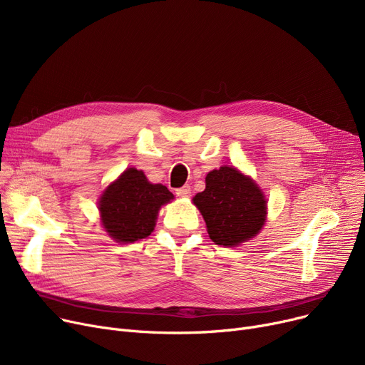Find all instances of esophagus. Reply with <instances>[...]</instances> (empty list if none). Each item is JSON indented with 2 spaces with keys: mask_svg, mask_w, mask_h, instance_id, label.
<instances>
[{
  "mask_svg": "<svg viewBox=\"0 0 365 365\" xmlns=\"http://www.w3.org/2000/svg\"><path fill=\"white\" fill-rule=\"evenodd\" d=\"M176 195L178 197H189L190 195V186L185 185V186L176 189Z\"/></svg>",
  "mask_w": 365,
  "mask_h": 365,
  "instance_id": "obj_1",
  "label": "esophagus"
}]
</instances>
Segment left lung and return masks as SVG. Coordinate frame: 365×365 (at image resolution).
I'll return each instance as SVG.
<instances>
[{
  "label": "left lung",
  "mask_w": 365,
  "mask_h": 365,
  "mask_svg": "<svg viewBox=\"0 0 365 365\" xmlns=\"http://www.w3.org/2000/svg\"><path fill=\"white\" fill-rule=\"evenodd\" d=\"M212 241L237 247L256 237L266 222V200L256 182L235 167L210 171L205 189L194 197Z\"/></svg>",
  "instance_id": "obj_1"
}]
</instances>
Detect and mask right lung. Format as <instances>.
<instances>
[{"instance_id": "right-lung-1", "label": "right lung", "mask_w": 365, "mask_h": 365, "mask_svg": "<svg viewBox=\"0 0 365 365\" xmlns=\"http://www.w3.org/2000/svg\"><path fill=\"white\" fill-rule=\"evenodd\" d=\"M173 198L164 185L150 183L142 170L127 168L99 198L102 225L117 242L139 241L150 235L161 205Z\"/></svg>"}]
</instances>
